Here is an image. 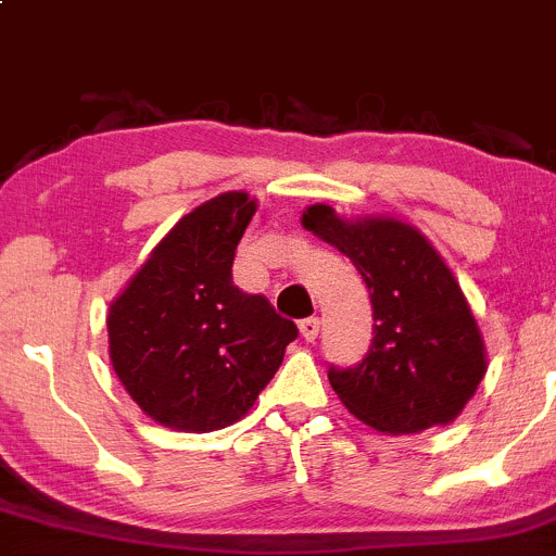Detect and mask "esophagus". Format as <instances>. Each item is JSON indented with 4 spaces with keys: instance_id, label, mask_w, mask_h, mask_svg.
Listing matches in <instances>:
<instances>
[{
    "instance_id": "obj_1",
    "label": "esophagus",
    "mask_w": 556,
    "mask_h": 556,
    "mask_svg": "<svg viewBox=\"0 0 556 556\" xmlns=\"http://www.w3.org/2000/svg\"><path fill=\"white\" fill-rule=\"evenodd\" d=\"M300 331H302V337H305L307 342H313L318 337V331H320V318H316V316L302 318L300 320Z\"/></svg>"
}]
</instances>
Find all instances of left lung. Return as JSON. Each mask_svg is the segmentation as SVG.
I'll return each mask as SVG.
<instances>
[{"label": "left lung", "instance_id": "obj_1", "mask_svg": "<svg viewBox=\"0 0 556 556\" xmlns=\"http://www.w3.org/2000/svg\"><path fill=\"white\" fill-rule=\"evenodd\" d=\"M302 225L337 245L369 289V351L356 366H329L342 404L393 437L455 420L488 362L471 307L442 256L396 219L345 222L329 205H311Z\"/></svg>", "mask_w": 556, "mask_h": 556}]
</instances>
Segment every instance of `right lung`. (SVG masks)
<instances>
[{
    "instance_id": "obj_1",
    "label": "right lung",
    "mask_w": 556,
    "mask_h": 556,
    "mask_svg": "<svg viewBox=\"0 0 556 556\" xmlns=\"http://www.w3.org/2000/svg\"><path fill=\"white\" fill-rule=\"evenodd\" d=\"M254 211L245 192L198 205L109 307L114 371L160 426L190 433L232 426L300 334L267 296L232 283V260Z\"/></svg>"
}]
</instances>
